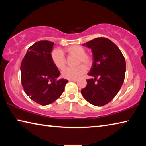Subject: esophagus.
<instances>
[{"mask_svg": "<svg viewBox=\"0 0 146 146\" xmlns=\"http://www.w3.org/2000/svg\"><path fill=\"white\" fill-rule=\"evenodd\" d=\"M77 79H69V81H72V82H76Z\"/></svg>", "mask_w": 146, "mask_h": 146, "instance_id": "1", "label": "esophagus"}]
</instances>
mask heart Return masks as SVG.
I'll return each mask as SVG.
<instances>
[{
  "label": "heart",
  "instance_id": "b5f03b06",
  "mask_svg": "<svg viewBox=\"0 0 146 146\" xmlns=\"http://www.w3.org/2000/svg\"><path fill=\"white\" fill-rule=\"evenodd\" d=\"M64 53L68 56H75L76 58V64H83L89 68L93 63V58L88 54L86 53V49L78 45H73L67 47L64 49ZM51 60L56 68L63 70L66 66V59L63 53L59 49H55L51 54ZM84 65V66H85ZM83 65H80L75 68H67L62 71V76L67 79H76L86 73V68Z\"/></svg>",
  "mask_w": 146,
  "mask_h": 146
}]
</instances>
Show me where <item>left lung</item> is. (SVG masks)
Masks as SVG:
<instances>
[{
	"label": "left lung",
	"mask_w": 146,
	"mask_h": 146,
	"mask_svg": "<svg viewBox=\"0 0 146 146\" xmlns=\"http://www.w3.org/2000/svg\"><path fill=\"white\" fill-rule=\"evenodd\" d=\"M83 46L91 48L93 56L87 86L81 90L84 98L91 104L102 106L111 101L124 81L125 60L119 48L110 39L100 37Z\"/></svg>",
	"instance_id": "8db88e82"
}]
</instances>
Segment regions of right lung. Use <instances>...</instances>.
Here are the masks:
<instances>
[{
    "instance_id": "1",
    "label": "right lung",
    "mask_w": 146,
    "mask_h": 146,
    "mask_svg": "<svg viewBox=\"0 0 146 146\" xmlns=\"http://www.w3.org/2000/svg\"><path fill=\"white\" fill-rule=\"evenodd\" d=\"M54 43L36 42L28 48L21 66V82L24 90L32 100L46 106L60 97L68 82L62 78L51 57Z\"/></svg>"
}]
</instances>
